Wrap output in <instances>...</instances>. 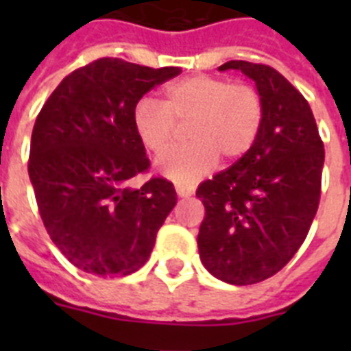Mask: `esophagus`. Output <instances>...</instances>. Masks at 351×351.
I'll return each mask as SVG.
<instances>
[{"mask_svg": "<svg viewBox=\"0 0 351 351\" xmlns=\"http://www.w3.org/2000/svg\"><path fill=\"white\" fill-rule=\"evenodd\" d=\"M175 191L178 197H191L195 193V187L191 184H175Z\"/></svg>", "mask_w": 351, "mask_h": 351, "instance_id": "34e87169", "label": "esophagus"}]
</instances>
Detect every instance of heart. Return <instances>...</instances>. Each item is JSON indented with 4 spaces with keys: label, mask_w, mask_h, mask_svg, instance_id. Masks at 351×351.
I'll use <instances>...</instances> for the list:
<instances>
[{
    "label": "heart",
    "mask_w": 351,
    "mask_h": 351,
    "mask_svg": "<svg viewBox=\"0 0 351 351\" xmlns=\"http://www.w3.org/2000/svg\"><path fill=\"white\" fill-rule=\"evenodd\" d=\"M264 123V100L250 82L195 74L165 87L164 100L143 96L132 125L149 153L164 154L180 127L187 142L158 160L160 171L176 182H193L222 158L234 162L250 153Z\"/></svg>",
    "instance_id": "b5f03b06"
}]
</instances>
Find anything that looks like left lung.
<instances>
[{
    "mask_svg": "<svg viewBox=\"0 0 351 351\" xmlns=\"http://www.w3.org/2000/svg\"><path fill=\"white\" fill-rule=\"evenodd\" d=\"M219 69L255 82L264 123L250 153L198 186V253L213 277L247 286L280 271L304 242L321 200L324 143L308 100L278 71L250 62Z\"/></svg>",
    "mask_w": 351,
    "mask_h": 351,
    "instance_id": "left-lung-1",
    "label": "left lung"
}]
</instances>
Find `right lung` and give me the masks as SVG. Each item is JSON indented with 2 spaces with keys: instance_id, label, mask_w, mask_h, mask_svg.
Returning a JSON list of instances; mask_svg holds the SVG:
<instances>
[{
  "instance_id": "right-lung-1",
  "label": "right lung",
  "mask_w": 351,
  "mask_h": 351,
  "mask_svg": "<svg viewBox=\"0 0 351 351\" xmlns=\"http://www.w3.org/2000/svg\"><path fill=\"white\" fill-rule=\"evenodd\" d=\"M178 67L100 58L65 76L36 118L29 176L47 233L74 266L98 277L138 271L176 204L169 180L151 176L132 111Z\"/></svg>"
}]
</instances>
